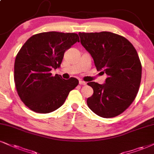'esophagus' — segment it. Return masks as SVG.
Instances as JSON below:
<instances>
[{
	"mask_svg": "<svg viewBox=\"0 0 154 154\" xmlns=\"http://www.w3.org/2000/svg\"><path fill=\"white\" fill-rule=\"evenodd\" d=\"M79 84L83 85V86H85V85H86V83L83 81H79Z\"/></svg>",
	"mask_w": 154,
	"mask_h": 154,
	"instance_id": "1",
	"label": "esophagus"
}]
</instances>
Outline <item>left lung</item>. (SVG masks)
<instances>
[{
    "instance_id": "obj_1",
    "label": "left lung",
    "mask_w": 154,
    "mask_h": 154,
    "mask_svg": "<svg viewBox=\"0 0 154 154\" xmlns=\"http://www.w3.org/2000/svg\"><path fill=\"white\" fill-rule=\"evenodd\" d=\"M79 35L97 71L108 75L103 84L88 83L94 94L87 105L100 117L117 116L129 107L139 89L142 67L137 51L126 38L111 32Z\"/></svg>"
}]
</instances>
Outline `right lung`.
Listing matches in <instances>:
<instances>
[{
	"label": "right lung",
	"instance_id": "add662e5",
	"mask_svg": "<svg viewBox=\"0 0 154 154\" xmlns=\"http://www.w3.org/2000/svg\"><path fill=\"white\" fill-rule=\"evenodd\" d=\"M76 42V33L44 32L33 35L20 49L15 60L14 81L19 97L32 111H56L78 86L75 78L65 80L51 73L60 67L64 53Z\"/></svg>",
	"mask_w": 154,
	"mask_h": 154
}]
</instances>
